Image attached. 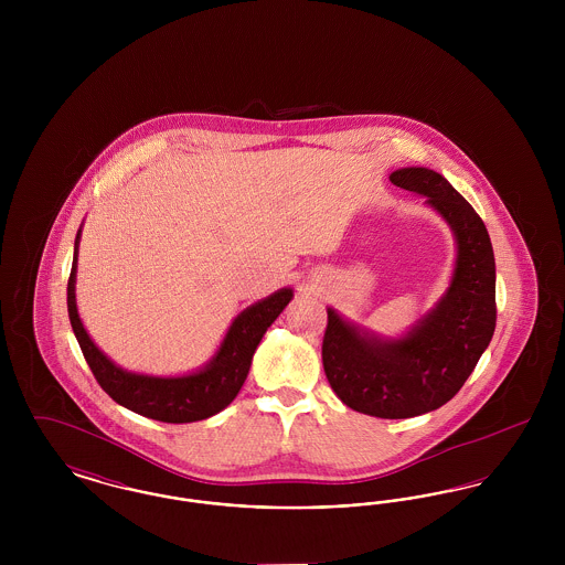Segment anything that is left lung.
<instances>
[{
	"label": "left lung",
	"mask_w": 565,
	"mask_h": 565,
	"mask_svg": "<svg viewBox=\"0 0 565 565\" xmlns=\"http://www.w3.org/2000/svg\"><path fill=\"white\" fill-rule=\"evenodd\" d=\"M392 184L426 196L457 243L451 286L408 334L381 339L328 309L323 373L353 411L406 419L449 403L475 371L495 330V260L483 220L440 173L404 167Z\"/></svg>",
	"instance_id": "left-lung-1"
}]
</instances>
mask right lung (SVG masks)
Wrapping results in <instances>:
<instances>
[{"label":"right lung","instance_id":"obj_1","mask_svg":"<svg viewBox=\"0 0 565 565\" xmlns=\"http://www.w3.org/2000/svg\"><path fill=\"white\" fill-rule=\"evenodd\" d=\"M78 242L81 231L76 235L74 263L67 281V311L84 360L109 398L137 415L164 424L201 422L233 403L249 373L254 351L263 341L270 323L277 320V316L292 300V290L281 288L275 295L267 296L265 300H258L256 305L242 311L235 322L231 323L220 350L215 351L205 369L184 376L127 373L90 341L82 326L76 307Z\"/></svg>","mask_w":565,"mask_h":565}]
</instances>
